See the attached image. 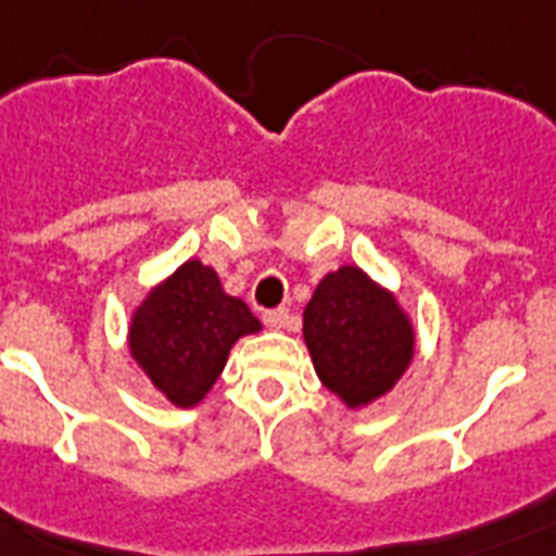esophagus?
I'll use <instances>...</instances> for the list:
<instances>
[{
  "mask_svg": "<svg viewBox=\"0 0 556 556\" xmlns=\"http://www.w3.org/2000/svg\"><path fill=\"white\" fill-rule=\"evenodd\" d=\"M264 321H266V327H273V330H283V327L290 325V309L287 307L266 309Z\"/></svg>",
  "mask_w": 556,
  "mask_h": 556,
  "instance_id": "obj_1",
  "label": "esophagus"
}]
</instances>
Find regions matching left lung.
Listing matches in <instances>:
<instances>
[{
  "label": "left lung",
  "mask_w": 556,
  "mask_h": 556,
  "mask_svg": "<svg viewBox=\"0 0 556 556\" xmlns=\"http://www.w3.org/2000/svg\"><path fill=\"white\" fill-rule=\"evenodd\" d=\"M304 345L318 380L348 408L386 397L415 359V321L359 266L327 273L304 307Z\"/></svg>",
  "instance_id": "left-lung-1"
}]
</instances>
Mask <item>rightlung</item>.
Segmentation results:
<instances>
[{
  "mask_svg": "<svg viewBox=\"0 0 556 556\" xmlns=\"http://www.w3.org/2000/svg\"><path fill=\"white\" fill-rule=\"evenodd\" d=\"M252 333H261V321L247 301L229 295L219 275L191 257L136 304L127 348L167 403L193 408L214 389L235 342Z\"/></svg>",
  "mask_w": 556,
  "mask_h": 556,
  "instance_id": "obj_1",
  "label": "right lung"
}]
</instances>
